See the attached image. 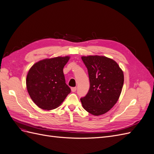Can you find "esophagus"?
Here are the masks:
<instances>
[{
    "label": "esophagus",
    "instance_id": "esophagus-1",
    "mask_svg": "<svg viewBox=\"0 0 154 154\" xmlns=\"http://www.w3.org/2000/svg\"><path fill=\"white\" fill-rule=\"evenodd\" d=\"M76 87H72V88H71V91H72V92H76Z\"/></svg>",
    "mask_w": 154,
    "mask_h": 154
}]
</instances>
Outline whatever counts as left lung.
I'll return each instance as SVG.
<instances>
[{"label":"left lung","mask_w":154,"mask_h":154,"mask_svg":"<svg viewBox=\"0 0 154 154\" xmlns=\"http://www.w3.org/2000/svg\"><path fill=\"white\" fill-rule=\"evenodd\" d=\"M90 81L87 95L80 99L86 111L94 116L107 112L118 101L124 83L123 72L112 59L103 56L82 57Z\"/></svg>","instance_id":"left-lung-1"}]
</instances>
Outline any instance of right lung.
<instances>
[{
	"mask_svg": "<svg viewBox=\"0 0 154 154\" xmlns=\"http://www.w3.org/2000/svg\"><path fill=\"white\" fill-rule=\"evenodd\" d=\"M70 57H56L36 62L27 73L26 87L34 103L44 110L58 107L71 92L63 69Z\"/></svg>",
	"mask_w": 154,
	"mask_h": 154,
	"instance_id": "obj_1",
	"label": "right lung"
}]
</instances>
